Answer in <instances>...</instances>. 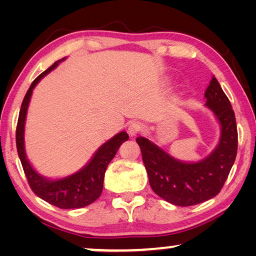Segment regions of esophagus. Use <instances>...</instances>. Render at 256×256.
<instances>
[{
    "instance_id": "esophagus-1",
    "label": "esophagus",
    "mask_w": 256,
    "mask_h": 256,
    "mask_svg": "<svg viewBox=\"0 0 256 256\" xmlns=\"http://www.w3.org/2000/svg\"><path fill=\"white\" fill-rule=\"evenodd\" d=\"M142 128H143V124H141V122H138V121L130 122V124H129V126H128L129 135H130V136L138 135V132L142 130Z\"/></svg>"
}]
</instances>
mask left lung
I'll return each instance as SVG.
<instances>
[{"mask_svg":"<svg viewBox=\"0 0 256 256\" xmlns=\"http://www.w3.org/2000/svg\"><path fill=\"white\" fill-rule=\"evenodd\" d=\"M206 106L222 124L219 144L200 162L174 160L148 138H136L152 191L177 206H192L216 197L228 177L238 150V130L234 110L218 80L212 76L205 90Z\"/></svg>","mask_w":256,"mask_h":256,"instance_id":"1","label":"left lung"}]
</instances>
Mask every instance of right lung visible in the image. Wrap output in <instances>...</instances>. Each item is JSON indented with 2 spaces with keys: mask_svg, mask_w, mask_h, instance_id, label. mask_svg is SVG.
Returning a JSON list of instances; mask_svg holds the SVG:
<instances>
[{
  "mask_svg": "<svg viewBox=\"0 0 256 256\" xmlns=\"http://www.w3.org/2000/svg\"><path fill=\"white\" fill-rule=\"evenodd\" d=\"M59 62L60 60L56 62L46 71L38 76L31 84L30 88L28 90L22 106H20L18 121H17L16 146L28 183L34 194L59 208H80L92 204L100 197L104 188V172H106L108 164L114 158L118 149L120 148L122 143L127 141L129 136L126 132H118V135H115L110 141L100 146L85 168L71 176L62 178V180H46L34 170L29 160H26V152H24V124H26L28 106H29V101L34 86L43 76L51 72L54 68H57Z\"/></svg>",
  "mask_w": 256,
  "mask_h": 256,
  "instance_id": "right-lung-1",
  "label": "right lung"
}]
</instances>
